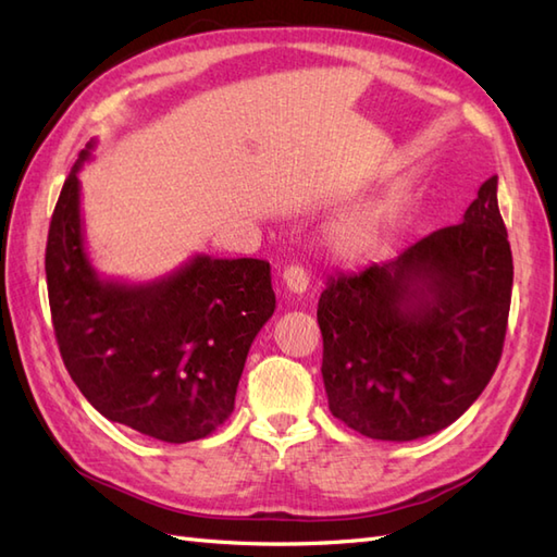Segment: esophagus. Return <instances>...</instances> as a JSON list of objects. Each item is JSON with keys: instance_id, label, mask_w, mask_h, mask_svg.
<instances>
[{"instance_id": "1", "label": "esophagus", "mask_w": 557, "mask_h": 557, "mask_svg": "<svg viewBox=\"0 0 557 557\" xmlns=\"http://www.w3.org/2000/svg\"><path fill=\"white\" fill-rule=\"evenodd\" d=\"M282 285H285L292 294H304L309 287V272L301 265H289L282 272Z\"/></svg>"}]
</instances>
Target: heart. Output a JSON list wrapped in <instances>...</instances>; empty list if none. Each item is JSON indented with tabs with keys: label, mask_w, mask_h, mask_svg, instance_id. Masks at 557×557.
I'll return each mask as SVG.
<instances>
[{
	"label": "heart",
	"mask_w": 557,
	"mask_h": 557,
	"mask_svg": "<svg viewBox=\"0 0 557 557\" xmlns=\"http://www.w3.org/2000/svg\"><path fill=\"white\" fill-rule=\"evenodd\" d=\"M383 210L369 206L337 218L327 230V244L342 260H359L371 253L383 234Z\"/></svg>",
	"instance_id": "heart-1"
}]
</instances>
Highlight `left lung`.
<instances>
[{
	"mask_svg": "<svg viewBox=\"0 0 557 557\" xmlns=\"http://www.w3.org/2000/svg\"><path fill=\"white\" fill-rule=\"evenodd\" d=\"M510 297L512 251L491 176L459 224L327 280L318 325L333 417L373 441L443 431L498 369Z\"/></svg>",
	"mask_w": 557,
	"mask_h": 557,
	"instance_id": "8db88e82",
	"label": "left lung"
}]
</instances>
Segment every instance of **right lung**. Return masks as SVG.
<instances>
[{
  "instance_id": "add662e5",
  "label": "right lung",
  "mask_w": 557,
  "mask_h": 557,
  "mask_svg": "<svg viewBox=\"0 0 557 557\" xmlns=\"http://www.w3.org/2000/svg\"><path fill=\"white\" fill-rule=\"evenodd\" d=\"M69 172L47 234L52 325L71 381L104 419L164 443L230 419L251 342L275 311L270 263L196 253L150 282L92 268L81 218L83 162Z\"/></svg>"
}]
</instances>
